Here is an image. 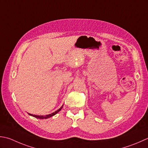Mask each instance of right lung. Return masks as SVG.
<instances>
[{"instance_id":"obj_1","label":"right lung","mask_w":148,"mask_h":148,"mask_svg":"<svg viewBox=\"0 0 148 148\" xmlns=\"http://www.w3.org/2000/svg\"><path fill=\"white\" fill-rule=\"evenodd\" d=\"M63 106V105H62V107H61L60 108H59L58 110H56V112H54L53 113H52V114H49V115H33V114H29V113H28V114L29 115H31V116H33V117H35V118H37V119H48V118H50L51 117L54 116V115H56L57 113H58L62 109Z\"/></svg>"}]
</instances>
